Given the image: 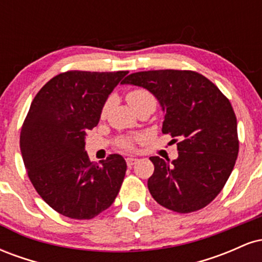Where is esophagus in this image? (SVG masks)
Here are the masks:
<instances>
[{
	"label": "esophagus",
	"instance_id": "34e87169",
	"mask_svg": "<svg viewBox=\"0 0 262 262\" xmlns=\"http://www.w3.org/2000/svg\"><path fill=\"white\" fill-rule=\"evenodd\" d=\"M125 161H127V165H128V166L130 167V166H133L134 164H137V162H138V159H137V158H127V160H125Z\"/></svg>",
	"mask_w": 262,
	"mask_h": 262
}]
</instances>
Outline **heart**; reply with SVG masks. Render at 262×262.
<instances>
[{
  "label": "heart",
  "instance_id": "obj_1",
  "mask_svg": "<svg viewBox=\"0 0 262 262\" xmlns=\"http://www.w3.org/2000/svg\"><path fill=\"white\" fill-rule=\"evenodd\" d=\"M127 101L133 110L135 107L140 106V104L146 103V102L155 103L154 96L144 89H135V90H132L130 92H128ZM107 107H108L107 104L103 107V114L106 113ZM133 141H134V139H132V138H124V139H122L121 141H119V145L124 149H132V146H133Z\"/></svg>",
  "mask_w": 262,
  "mask_h": 262
}]
</instances>
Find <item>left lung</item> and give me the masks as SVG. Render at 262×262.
<instances>
[{
  "label": "left lung",
  "mask_w": 262,
  "mask_h": 262,
  "mask_svg": "<svg viewBox=\"0 0 262 262\" xmlns=\"http://www.w3.org/2000/svg\"><path fill=\"white\" fill-rule=\"evenodd\" d=\"M122 83L152 93L164 112L162 133L180 139L176 160L150 158L155 167L148 180L152 198L177 213L206 207L224 187L239 151L236 117L229 100L194 71H141Z\"/></svg>",
  "instance_id": "left-lung-1"
}]
</instances>
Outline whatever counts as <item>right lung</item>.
<instances>
[{
    "label": "right lung",
    "instance_id": "right-lung-1",
    "mask_svg": "<svg viewBox=\"0 0 262 262\" xmlns=\"http://www.w3.org/2000/svg\"><path fill=\"white\" fill-rule=\"evenodd\" d=\"M128 71H68L48 81L33 100L20 130V151L38 194L73 219H91L112 206L127 164L112 154L90 161L86 133L98 124L114 87Z\"/></svg>",
    "mask_w": 262,
    "mask_h": 262
}]
</instances>
